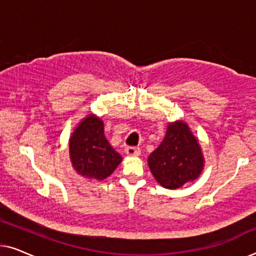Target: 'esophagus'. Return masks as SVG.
<instances>
[{
  "label": "esophagus",
  "mask_w": 256,
  "mask_h": 256,
  "mask_svg": "<svg viewBox=\"0 0 256 256\" xmlns=\"http://www.w3.org/2000/svg\"><path fill=\"white\" fill-rule=\"evenodd\" d=\"M126 154H127L128 156H138L140 154H141V149L138 148V146H127L126 148Z\"/></svg>",
  "instance_id": "34e87169"
}]
</instances>
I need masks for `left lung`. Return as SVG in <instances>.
<instances>
[{"label": "left lung", "instance_id": "obj_1", "mask_svg": "<svg viewBox=\"0 0 256 256\" xmlns=\"http://www.w3.org/2000/svg\"><path fill=\"white\" fill-rule=\"evenodd\" d=\"M148 166L155 180L170 190L200 176L205 158L198 138L186 122L177 120L168 124L162 143L148 157Z\"/></svg>", "mask_w": 256, "mask_h": 256}]
</instances>
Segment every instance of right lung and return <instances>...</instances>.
Wrapping results in <instances>:
<instances>
[{
	"label": "right lung",
	"instance_id": "right-lung-1",
	"mask_svg": "<svg viewBox=\"0 0 256 256\" xmlns=\"http://www.w3.org/2000/svg\"><path fill=\"white\" fill-rule=\"evenodd\" d=\"M104 129V121L96 114H88L70 136V160L80 176L104 180L122 162L120 154L107 141Z\"/></svg>",
	"mask_w": 256,
	"mask_h": 256
}]
</instances>
